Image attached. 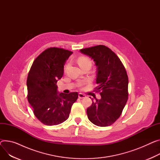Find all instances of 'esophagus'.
Listing matches in <instances>:
<instances>
[{
    "label": "esophagus",
    "instance_id": "1",
    "mask_svg": "<svg viewBox=\"0 0 160 160\" xmlns=\"http://www.w3.org/2000/svg\"><path fill=\"white\" fill-rule=\"evenodd\" d=\"M78 97H79V99H83V98H85V97H86V95H84V94H82V93H79Z\"/></svg>",
    "mask_w": 160,
    "mask_h": 160
}]
</instances>
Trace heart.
<instances>
[{
  "instance_id": "b5f03b06",
  "label": "heart",
  "mask_w": 160,
  "mask_h": 160,
  "mask_svg": "<svg viewBox=\"0 0 160 160\" xmlns=\"http://www.w3.org/2000/svg\"><path fill=\"white\" fill-rule=\"evenodd\" d=\"M78 63L80 67L84 65H87V64H92V61L91 60L88 58H86V57H81L78 59ZM82 83L80 84V85H81Z\"/></svg>"
}]
</instances>
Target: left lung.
Wrapping results in <instances>:
<instances>
[{"mask_svg": "<svg viewBox=\"0 0 160 160\" xmlns=\"http://www.w3.org/2000/svg\"><path fill=\"white\" fill-rule=\"evenodd\" d=\"M91 58L97 67V90L101 98L87 108L88 118L93 124L106 127L120 117L128 99V77L118 57L108 47L97 45L80 50ZM91 98V97H90Z\"/></svg>", "mask_w": 160, "mask_h": 160, "instance_id": "1", "label": "left lung"}]
</instances>
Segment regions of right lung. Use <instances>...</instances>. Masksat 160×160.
<instances>
[{
    "instance_id": "obj_1",
    "label": "right lung",
    "mask_w": 160,
    "mask_h": 160,
    "mask_svg": "<svg viewBox=\"0 0 160 160\" xmlns=\"http://www.w3.org/2000/svg\"><path fill=\"white\" fill-rule=\"evenodd\" d=\"M72 52L48 48L35 59L29 72L28 99L34 114L47 126H56L68 119L78 92L59 93L56 84L62 78L65 61Z\"/></svg>"
}]
</instances>
